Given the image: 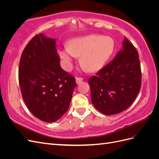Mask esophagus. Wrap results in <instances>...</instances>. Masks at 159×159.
<instances>
[{"label": "esophagus", "mask_w": 159, "mask_h": 159, "mask_svg": "<svg viewBox=\"0 0 159 159\" xmlns=\"http://www.w3.org/2000/svg\"><path fill=\"white\" fill-rule=\"evenodd\" d=\"M75 81L77 84H80L83 81V78H81V77H78V78H75Z\"/></svg>", "instance_id": "1"}]
</instances>
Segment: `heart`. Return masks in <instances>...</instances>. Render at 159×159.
I'll use <instances>...</instances> for the list:
<instances>
[{
  "mask_svg": "<svg viewBox=\"0 0 159 159\" xmlns=\"http://www.w3.org/2000/svg\"><path fill=\"white\" fill-rule=\"evenodd\" d=\"M114 48L112 39L98 35H91L72 41L68 48L59 51L65 68H71L75 56L80 57V63L89 71L100 70L109 60Z\"/></svg>",
  "mask_w": 159,
  "mask_h": 159,
  "instance_id": "1",
  "label": "heart"
}]
</instances>
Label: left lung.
<instances>
[{
	"label": "left lung",
	"mask_w": 159,
	"mask_h": 159,
	"mask_svg": "<svg viewBox=\"0 0 159 159\" xmlns=\"http://www.w3.org/2000/svg\"><path fill=\"white\" fill-rule=\"evenodd\" d=\"M123 46L113 60L88 80L91 102L104 115H114L128 109L141 89L138 52L125 37Z\"/></svg>",
	"instance_id": "left-lung-1"
}]
</instances>
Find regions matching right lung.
Listing matches in <instances>:
<instances>
[{"label": "right lung", "instance_id": "add662e5", "mask_svg": "<svg viewBox=\"0 0 159 159\" xmlns=\"http://www.w3.org/2000/svg\"><path fill=\"white\" fill-rule=\"evenodd\" d=\"M56 40L36 34L24 49L18 81L22 98L36 117L54 122L69 108L75 78L61 69Z\"/></svg>", "mask_w": 159, "mask_h": 159}]
</instances>
